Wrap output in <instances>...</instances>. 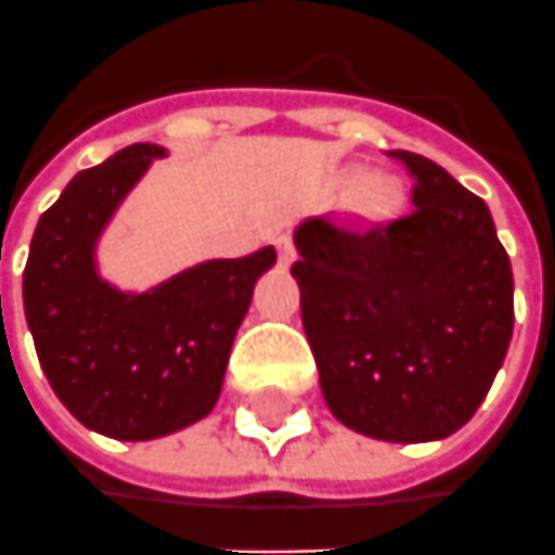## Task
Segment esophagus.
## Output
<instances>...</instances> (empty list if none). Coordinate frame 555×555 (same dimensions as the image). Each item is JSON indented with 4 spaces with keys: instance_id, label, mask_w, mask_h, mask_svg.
Here are the masks:
<instances>
[{
    "instance_id": "1",
    "label": "esophagus",
    "mask_w": 555,
    "mask_h": 555,
    "mask_svg": "<svg viewBox=\"0 0 555 555\" xmlns=\"http://www.w3.org/2000/svg\"><path fill=\"white\" fill-rule=\"evenodd\" d=\"M274 247H278V256H281V262H293V256H296V241L289 232H281L278 238H274Z\"/></svg>"
}]
</instances>
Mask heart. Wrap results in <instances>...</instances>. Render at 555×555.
Listing matches in <instances>:
<instances>
[{"label": "heart", "instance_id": "obj_1", "mask_svg": "<svg viewBox=\"0 0 555 555\" xmlns=\"http://www.w3.org/2000/svg\"><path fill=\"white\" fill-rule=\"evenodd\" d=\"M369 196H372V202H384V198H387V186H380V183H377V186L369 190Z\"/></svg>", "mask_w": 555, "mask_h": 555}]
</instances>
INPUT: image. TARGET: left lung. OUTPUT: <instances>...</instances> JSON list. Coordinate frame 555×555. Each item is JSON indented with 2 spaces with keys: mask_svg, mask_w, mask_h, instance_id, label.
Listing matches in <instances>:
<instances>
[{
  "mask_svg": "<svg viewBox=\"0 0 555 555\" xmlns=\"http://www.w3.org/2000/svg\"><path fill=\"white\" fill-rule=\"evenodd\" d=\"M389 156L414 181L411 208L305 223L293 274L328 411L377 441L420 444L487 399L514 332V274L483 198L426 156Z\"/></svg>",
  "mask_w": 555,
  "mask_h": 555,
  "instance_id": "1",
  "label": "left lung"
}]
</instances>
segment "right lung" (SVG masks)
I'll list each match as a JSON object with an SVG mask.
<instances>
[{
    "instance_id": "right-lung-1",
    "label": "right lung",
    "mask_w": 555,
    "mask_h": 555,
    "mask_svg": "<svg viewBox=\"0 0 555 555\" xmlns=\"http://www.w3.org/2000/svg\"><path fill=\"white\" fill-rule=\"evenodd\" d=\"M163 154L129 144L72 178L41 214L23 269V311L48 384L87 429L117 441L163 438L211 414L254 284L278 259L274 247L214 259L141 296L105 284L95 238Z\"/></svg>"
}]
</instances>
